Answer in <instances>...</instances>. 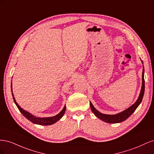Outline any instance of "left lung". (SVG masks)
Instances as JSON below:
<instances>
[{
  "label": "left lung",
  "instance_id": "8db88e82",
  "mask_svg": "<svg viewBox=\"0 0 154 154\" xmlns=\"http://www.w3.org/2000/svg\"><path fill=\"white\" fill-rule=\"evenodd\" d=\"M143 63V61H141ZM144 69L143 70V74H142V87L141 89L140 94L139 96L138 99L137 101L135 102V103L133 104L131 106H130L129 108L126 109L125 110L122 112L118 113L117 114L114 115H109V114H102L98 110H97L94 106L92 105L91 102H90L91 108L92 111V112L96 116L97 118L100 119L101 120L105 122L109 123H118L123 122L127 119H128L130 116L136 110V109L137 108V106L140 105L141 103L143 97L144 96Z\"/></svg>",
  "mask_w": 154,
  "mask_h": 154
}]
</instances>
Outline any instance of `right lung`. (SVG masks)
<instances>
[{"label":"right lung","instance_id":"obj_1","mask_svg":"<svg viewBox=\"0 0 154 154\" xmlns=\"http://www.w3.org/2000/svg\"><path fill=\"white\" fill-rule=\"evenodd\" d=\"M11 92H12V96H13V98L14 100V102L16 104L17 108L18 109V110H20V112L22 114V115L26 117L27 119L29 120L30 122H31L32 123H33L35 124H37V125H53L54 123H55L56 122H57L59 119H61L62 118V116H63L65 112H66V107L65 106L63 107V109H62V110L60 112L59 114H58L57 115H56L54 116H53V117H49V118H37L35 117V116L32 115L31 114H30L28 112H27L24 110H23L21 107L18 105V103H17V101L15 99V97H14V95L13 94V91H12V83L11 84Z\"/></svg>","mask_w":154,"mask_h":154}]
</instances>
